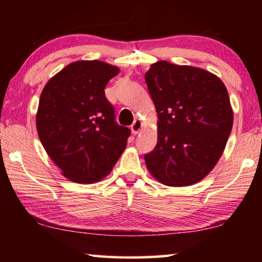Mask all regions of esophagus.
<instances>
[{
  "label": "esophagus",
  "mask_w": 262,
  "mask_h": 262,
  "mask_svg": "<svg viewBox=\"0 0 262 262\" xmlns=\"http://www.w3.org/2000/svg\"><path fill=\"white\" fill-rule=\"evenodd\" d=\"M141 128H142V122H141V120H136L132 123V126H130V129H132V133L134 135H136V134H139V132L141 130Z\"/></svg>",
  "instance_id": "34e87169"
}]
</instances>
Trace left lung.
Returning a JSON list of instances; mask_svg holds the SVG:
<instances>
[{
    "mask_svg": "<svg viewBox=\"0 0 262 262\" xmlns=\"http://www.w3.org/2000/svg\"><path fill=\"white\" fill-rule=\"evenodd\" d=\"M157 112L158 140L144 155L159 183L196 184L219 162L233 125L227 88L205 69L158 61L145 73Z\"/></svg>",
    "mask_w": 262,
    "mask_h": 262,
    "instance_id": "1",
    "label": "left lung"
}]
</instances>
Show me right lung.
<instances>
[{
    "label": "right lung",
    "instance_id": "right-lung-1",
    "mask_svg": "<svg viewBox=\"0 0 262 262\" xmlns=\"http://www.w3.org/2000/svg\"><path fill=\"white\" fill-rule=\"evenodd\" d=\"M119 72L103 61H76L42 89L35 119L39 139L62 174L75 183L105 178L127 145L129 128L115 122L104 91Z\"/></svg>",
    "mask_w": 262,
    "mask_h": 262
}]
</instances>
